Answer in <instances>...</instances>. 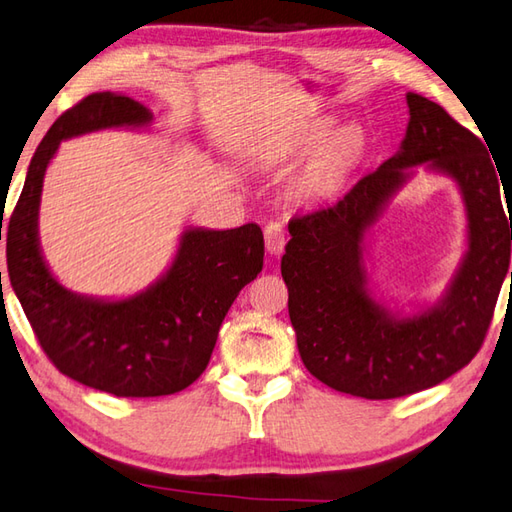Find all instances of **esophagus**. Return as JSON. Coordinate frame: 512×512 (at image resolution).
<instances>
[{
    "label": "esophagus",
    "instance_id": "obj_1",
    "mask_svg": "<svg viewBox=\"0 0 512 512\" xmlns=\"http://www.w3.org/2000/svg\"><path fill=\"white\" fill-rule=\"evenodd\" d=\"M264 239H266V250L270 255L279 257L284 253V246H286V233L284 228L279 222H270L264 228Z\"/></svg>",
    "mask_w": 512,
    "mask_h": 512
}]
</instances>
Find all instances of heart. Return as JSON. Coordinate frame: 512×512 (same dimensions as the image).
I'll return each mask as SVG.
<instances>
[{
	"instance_id": "1",
	"label": "heart",
	"mask_w": 512,
	"mask_h": 512,
	"mask_svg": "<svg viewBox=\"0 0 512 512\" xmlns=\"http://www.w3.org/2000/svg\"><path fill=\"white\" fill-rule=\"evenodd\" d=\"M330 126H319L313 135H310V142L319 144L328 137ZM366 150V133L359 126H344L339 128L337 133L328 139L322 153L317 155L315 164L308 168V173L302 177L297 190L302 195H313L319 190L335 184L337 179H342L350 168H353L359 157L364 155Z\"/></svg>"
}]
</instances>
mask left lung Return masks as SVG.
Masks as SVG:
<instances>
[{"label": "left lung", "instance_id": "8db88e82", "mask_svg": "<svg viewBox=\"0 0 512 512\" xmlns=\"http://www.w3.org/2000/svg\"><path fill=\"white\" fill-rule=\"evenodd\" d=\"M406 104L397 153L335 202L290 219L282 257L290 324L308 373L364 399L413 395L462 370L484 344L510 264L512 217L486 146L430 99L408 93ZM422 163L463 193L469 248L447 293L404 316L369 293L365 235Z\"/></svg>", "mask_w": 512, "mask_h": 512}]
</instances>
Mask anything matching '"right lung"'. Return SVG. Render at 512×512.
<instances>
[{
  "mask_svg": "<svg viewBox=\"0 0 512 512\" xmlns=\"http://www.w3.org/2000/svg\"><path fill=\"white\" fill-rule=\"evenodd\" d=\"M150 122L153 113L144 104L108 90L66 110L30 159L6 237L10 286L39 346L59 373L115 397L173 395L193 384L210 362L228 308L264 266L262 228L244 224L186 228L166 273L124 299L77 295L53 277L39 246L37 219L46 168L59 144Z\"/></svg>",
  "mask_w": 512,
  "mask_h": 512,
  "instance_id": "right-lung-1",
  "label": "right lung"
}]
</instances>
